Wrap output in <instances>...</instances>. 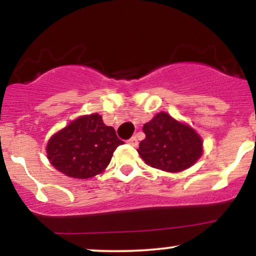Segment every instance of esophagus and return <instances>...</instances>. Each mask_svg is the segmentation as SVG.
Masks as SVG:
<instances>
[{
  "label": "esophagus",
  "mask_w": 256,
  "mask_h": 256,
  "mask_svg": "<svg viewBox=\"0 0 256 256\" xmlns=\"http://www.w3.org/2000/svg\"><path fill=\"white\" fill-rule=\"evenodd\" d=\"M128 143L130 146H138V140H137V137L136 136H134V137H131L130 140H128Z\"/></svg>",
  "instance_id": "esophagus-1"
}]
</instances>
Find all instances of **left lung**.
Instances as JSON below:
<instances>
[{"label": "left lung", "mask_w": 256, "mask_h": 256, "mask_svg": "<svg viewBox=\"0 0 256 256\" xmlns=\"http://www.w3.org/2000/svg\"><path fill=\"white\" fill-rule=\"evenodd\" d=\"M146 138L137 149L148 166L176 173L189 168L204 154V140L195 128L160 112L143 126Z\"/></svg>", "instance_id": "left-lung-1"}]
</instances>
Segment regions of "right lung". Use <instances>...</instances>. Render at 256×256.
Masks as SVG:
<instances>
[{"label": "right lung", "mask_w": 256, "mask_h": 256, "mask_svg": "<svg viewBox=\"0 0 256 256\" xmlns=\"http://www.w3.org/2000/svg\"><path fill=\"white\" fill-rule=\"evenodd\" d=\"M116 130L98 113L80 116L49 138L46 158L58 172L76 179L95 177L107 168L116 146Z\"/></svg>", "instance_id": "add662e5"}]
</instances>
